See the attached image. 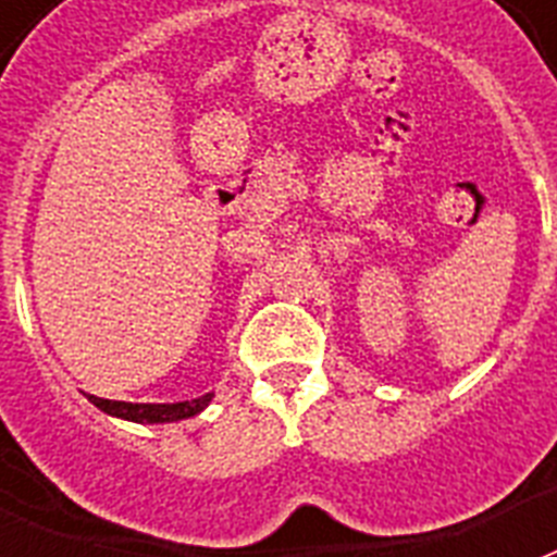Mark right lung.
Returning <instances> with one entry per match:
<instances>
[{
  "label": "right lung",
  "mask_w": 557,
  "mask_h": 557,
  "mask_svg": "<svg viewBox=\"0 0 557 557\" xmlns=\"http://www.w3.org/2000/svg\"><path fill=\"white\" fill-rule=\"evenodd\" d=\"M210 397L205 395L198 400H184V404H124V400H107V397L88 395V400L97 409H103L109 416L127 418V421H148V424H162V421H181V418L198 416L201 409L210 404Z\"/></svg>",
  "instance_id": "add662e5"
}]
</instances>
